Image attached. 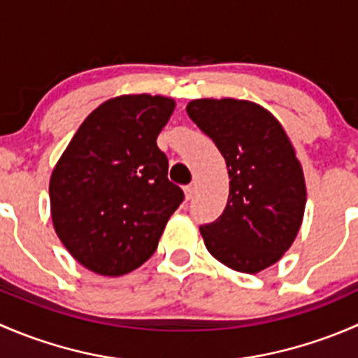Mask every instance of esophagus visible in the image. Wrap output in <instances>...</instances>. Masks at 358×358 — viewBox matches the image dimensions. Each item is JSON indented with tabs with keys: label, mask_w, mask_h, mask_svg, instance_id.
<instances>
[{
	"label": "esophagus",
	"mask_w": 358,
	"mask_h": 358,
	"mask_svg": "<svg viewBox=\"0 0 358 358\" xmlns=\"http://www.w3.org/2000/svg\"><path fill=\"white\" fill-rule=\"evenodd\" d=\"M183 190H185V199L190 201L196 196V183H190V185H187Z\"/></svg>",
	"instance_id": "1"
}]
</instances>
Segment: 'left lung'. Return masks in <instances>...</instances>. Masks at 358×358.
<instances>
[{"instance_id":"1","label":"left lung","mask_w":358,"mask_h":358,"mask_svg":"<svg viewBox=\"0 0 358 358\" xmlns=\"http://www.w3.org/2000/svg\"><path fill=\"white\" fill-rule=\"evenodd\" d=\"M187 114L218 147L230 178L225 211L199 229L206 248L237 272L268 268L294 243L305 215V176L289 136L249 100H192Z\"/></svg>"}]
</instances>
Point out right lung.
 I'll return each instance as SVG.
<instances>
[{
    "instance_id": "right-lung-1",
    "label": "right lung",
    "mask_w": 358,
    "mask_h": 358,
    "mask_svg": "<svg viewBox=\"0 0 358 358\" xmlns=\"http://www.w3.org/2000/svg\"><path fill=\"white\" fill-rule=\"evenodd\" d=\"M169 96L121 95L83 121L50 178L53 229L76 262L99 275L138 268L156 251L183 190L168 180L157 136Z\"/></svg>"
}]
</instances>
